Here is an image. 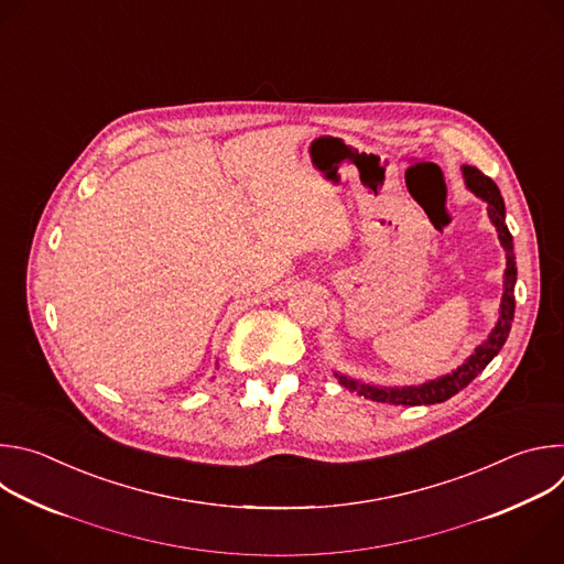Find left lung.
<instances>
[{"mask_svg":"<svg viewBox=\"0 0 564 564\" xmlns=\"http://www.w3.org/2000/svg\"><path fill=\"white\" fill-rule=\"evenodd\" d=\"M463 175H465V184L471 193H476L478 197H482L487 202V213L489 219L494 221V227L498 231V240L507 253V269H505V293H502V302H500V311H498V322L491 328L487 340L476 347V351L452 373L440 376L435 380H429L424 384H411V387H371L358 380H351L347 376H337L340 384L349 391H356L358 395H365L367 400H376V402H387V404H404V406H417V404H437L444 402L452 395H456L458 391H463L478 373L485 371V367L500 354V349L505 347L509 330H511V322H513V311H516V253H513V238L507 229V219H505V202L502 195L496 186V182L491 177H487L482 171H478L476 166H463Z\"/></svg>","mask_w":564,"mask_h":564,"instance_id":"obj_1","label":"left lung"}]
</instances>
